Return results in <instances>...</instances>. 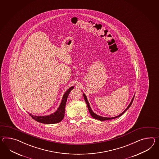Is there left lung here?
Returning a JSON list of instances; mask_svg holds the SVG:
<instances>
[{"mask_svg":"<svg viewBox=\"0 0 159 159\" xmlns=\"http://www.w3.org/2000/svg\"><path fill=\"white\" fill-rule=\"evenodd\" d=\"M134 96H135V95H134V97H133L132 101H131V102L130 103V104H129V106H128V107L126 108V109L124 110V111L122 112L121 114H120V115H118V116H114V117L108 118V117H103V116H99L97 115L96 114H95V113L93 111V110H91V108L90 107V106H89V101L87 100V97L85 96V94H84V93H83V97H84V100H85V102H86V104L87 105L88 109H89V113H90V114H91V116H93V118L97 119V120H102V121H103V120H112V119H115V118H118V117H119V116H121L123 114H124V112H125V111L128 110V108H129V107H130V106L132 105V102H133V99H134Z\"/></svg>","mask_w":159,"mask_h":159,"instance_id":"obj_1","label":"left lung"}]
</instances>
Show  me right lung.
Wrapping results in <instances>:
<instances>
[{
    "mask_svg": "<svg viewBox=\"0 0 159 159\" xmlns=\"http://www.w3.org/2000/svg\"><path fill=\"white\" fill-rule=\"evenodd\" d=\"M74 86L70 87L69 89L66 91L62 97V101L60 103V106L57 108V111L54 113H52L51 115L46 116H33L31 114L29 115L34 120L41 122L43 124H53L58 123L62 120L64 117L65 114V107H66V102L67 101V98L70 91L74 89Z\"/></svg>",
    "mask_w": 159,
    "mask_h": 159,
    "instance_id": "obj_1",
    "label": "right lung"
}]
</instances>
